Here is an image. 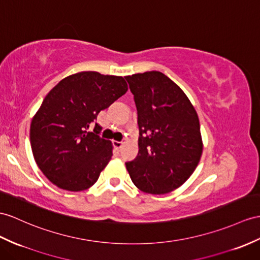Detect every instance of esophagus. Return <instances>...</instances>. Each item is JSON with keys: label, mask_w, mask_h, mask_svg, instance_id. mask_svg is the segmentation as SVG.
Segmentation results:
<instances>
[{"label": "esophagus", "mask_w": 260, "mask_h": 260, "mask_svg": "<svg viewBox=\"0 0 260 260\" xmlns=\"http://www.w3.org/2000/svg\"><path fill=\"white\" fill-rule=\"evenodd\" d=\"M113 145H115L116 149H121V147L123 145L122 141H113Z\"/></svg>", "instance_id": "obj_1"}]
</instances>
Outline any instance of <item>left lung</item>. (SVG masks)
I'll return each mask as SVG.
<instances>
[{
	"mask_svg": "<svg viewBox=\"0 0 260 260\" xmlns=\"http://www.w3.org/2000/svg\"><path fill=\"white\" fill-rule=\"evenodd\" d=\"M138 110L139 153L126 162L134 184L166 194L193 174L203 152L200 120L181 88L161 72L125 76Z\"/></svg>",
	"mask_w": 260,
	"mask_h": 260,
	"instance_id": "obj_1",
	"label": "left lung"
}]
</instances>
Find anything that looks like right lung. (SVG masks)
<instances>
[{"label": "right lung", "mask_w": 260, "mask_h": 260, "mask_svg": "<svg viewBox=\"0 0 260 260\" xmlns=\"http://www.w3.org/2000/svg\"><path fill=\"white\" fill-rule=\"evenodd\" d=\"M128 90L121 76L80 72L50 90L30 122L29 139L40 170L57 187H91L112 156V143L88 129L98 113Z\"/></svg>", "instance_id": "obj_1"}]
</instances>
